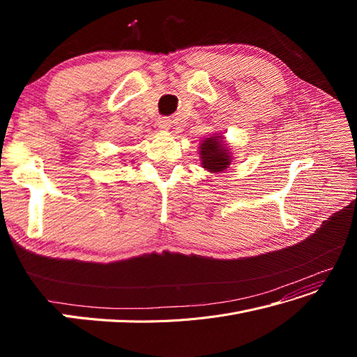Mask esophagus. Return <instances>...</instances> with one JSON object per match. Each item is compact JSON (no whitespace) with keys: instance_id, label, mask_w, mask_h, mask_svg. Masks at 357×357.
Returning a JSON list of instances; mask_svg holds the SVG:
<instances>
[{"instance_id":"obj_1","label":"esophagus","mask_w":357,"mask_h":357,"mask_svg":"<svg viewBox=\"0 0 357 357\" xmlns=\"http://www.w3.org/2000/svg\"><path fill=\"white\" fill-rule=\"evenodd\" d=\"M158 125H159L160 129H165V131H167V129H169V126H171V122H169V119L162 117V119H159Z\"/></svg>"}]
</instances>
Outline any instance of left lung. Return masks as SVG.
Here are the masks:
<instances>
[{
    "label": "left lung",
    "instance_id": "left-lung-1",
    "mask_svg": "<svg viewBox=\"0 0 357 357\" xmlns=\"http://www.w3.org/2000/svg\"><path fill=\"white\" fill-rule=\"evenodd\" d=\"M222 135L205 138L201 144V162L202 167L211 172H219L228 168L231 164L229 152L222 144Z\"/></svg>",
    "mask_w": 357,
    "mask_h": 357
}]
</instances>
